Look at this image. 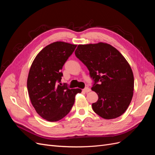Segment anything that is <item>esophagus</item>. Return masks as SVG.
I'll list each match as a JSON object with an SVG mask.
<instances>
[{
	"label": "esophagus",
	"mask_w": 155,
	"mask_h": 155,
	"mask_svg": "<svg viewBox=\"0 0 155 155\" xmlns=\"http://www.w3.org/2000/svg\"><path fill=\"white\" fill-rule=\"evenodd\" d=\"M91 90V88H88V87H86V88H85L83 90V91L84 92H86V93H87V92H90Z\"/></svg>",
	"instance_id": "esophagus-1"
}]
</instances>
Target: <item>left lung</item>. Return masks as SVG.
I'll return each instance as SVG.
<instances>
[{
	"mask_svg": "<svg viewBox=\"0 0 155 155\" xmlns=\"http://www.w3.org/2000/svg\"><path fill=\"white\" fill-rule=\"evenodd\" d=\"M75 55L95 81L91 88L98 100L93 110L106 120L122 115L132 100L134 76L130 64L114 46L106 43L79 45ZM97 82H99L97 84Z\"/></svg>",
	"mask_w": 155,
	"mask_h": 155,
	"instance_id": "obj_1",
	"label": "left lung"
}]
</instances>
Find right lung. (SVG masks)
<instances>
[{
	"label": "right lung",
	"instance_id": "add662e5",
	"mask_svg": "<svg viewBox=\"0 0 155 155\" xmlns=\"http://www.w3.org/2000/svg\"><path fill=\"white\" fill-rule=\"evenodd\" d=\"M76 45L56 41L41 50L32 62L27 79L30 99L37 113L48 121H57L67 115L75 97L81 89L62 86L61 72Z\"/></svg>",
	"mask_w": 155,
	"mask_h": 155
}]
</instances>
